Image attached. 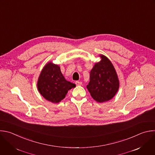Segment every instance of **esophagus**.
Listing matches in <instances>:
<instances>
[{
	"instance_id": "obj_1",
	"label": "esophagus",
	"mask_w": 155,
	"mask_h": 155,
	"mask_svg": "<svg viewBox=\"0 0 155 155\" xmlns=\"http://www.w3.org/2000/svg\"><path fill=\"white\" fill-rule=\"evenodd\" d=\"M75 84H76L77 86H81V85H82V82L79 81H76Z\"/></svg>"
}]
</instances>
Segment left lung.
Wrapping results in <instances>:
<instances>
[{
    "label": "left lung",
    "instance_id": "left-lung-1",
    "mask_svg": "<svg viewBox=\"0 0 155 155\" xmlns=\"http://www.w3.org/2000/svg\"><path fill=\"white\" fill-rule=\"evenodd\" d=\"M101 60L96 63L90 72V81L86 86L92 97L102 103L111 100L119 89V82L116 70L104 55H100Z\"/></svg>",
    "mask_w": 155,
    "mask_h": 155
}]
</instances>
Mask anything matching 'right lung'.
<instances>
[{"mask_svg": "<svg viewBox=\"0 0 155 155\" xmlns=\"http://www.w3.org/2000/svg\"><path fill=\"white\" fill-rule=\"evenodd\" d=\"M37 86L40 94L53 103L60 102L69 90L75 87V84L65 79L60 66L51 62L47 63L41 71Z\"/></svg>", "mask_w": 155, "mask_h": 155, "instance_id": "add662e5", "label": "right lung"}]
</instances>
